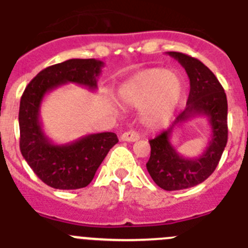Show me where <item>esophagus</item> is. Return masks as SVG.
<instances>
[{"label": "esophagus", "mask_w": 248, "mask_h": 248, "mask_svg": "<svg viewBox=\"0 0 248 248\" xmlns=\"http://www.w3.org/2000/svg\"><path fill=\"white\" fill-rule=\"evenodd\" d=\"M139 139H140L139 133H136L135 130L125 131V133H124L122 136H120V140H122V141L134 142V141H138V140H139Z\"/></svg>", "instance_id": "1"}]
</instances>
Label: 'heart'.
Masks as SVG:
<instances>
[{"mask_svg": "<svg viewBox=\"0 0 248 248\" xmlns=\"http://www.w3.org/2000/svg\"><path fill=\"white\" fill-rule=\"evenodd\" d=\"M183 93V82L176 72L149 69L138 72L120 88V98L131 107H145L147 125L162 126L171 120Z\"/></svg>", "mask_w": 248, "mask_h": 248, "instance_id": "1", "label": "heart"}]
</instances>
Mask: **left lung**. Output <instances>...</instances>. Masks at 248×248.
<instances>
[{
  "instance_id": "left-lung-1",
  "label": "left lung",
  "mask_w": 248,
  "mask_h": 248,
  "mask_svg": "<svg viewBox=\"0 0 248 248\" xmlns=\"http://www.w3.org/2000/svg\"><path fill=\"white\" fill-rule=\"evenodd\" d=\"M169 55L185 67L189 77V96L173 124L149 141L151 155L146 169L160 188L181 190L204 182L217 169L228 142V99L215 75L202 61L177 51H169ZM197 115L208 118L212 139L199 158L186 159L170 144V135L176 126Z\"/></svg>"
}]
</instances>
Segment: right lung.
Instances as JSON below:
<instances>
[{
    "instance_id": "1",
    "label": "right lung",
    "mask_w": 248,
    "mask_h": 248,
    "mask_svg": "<svg viewBox=\"0 0 248 248\" xmlns=\"http://www.w3.org/2000/svg\"><path fill=\"white\" fill-rule=\"evenodd\" d=\"M103 65L96 59H70L56 63L42 70L22 94L18 115L20 152L34 173L55 189H78L90 185L118 138L108 131L90 134L70 144H53L39 120L43 98L65 83L97 90Z\"/></svg>"
}]
</instances>
